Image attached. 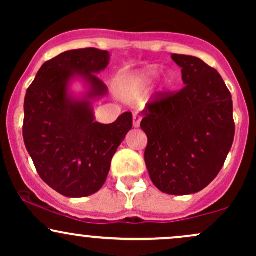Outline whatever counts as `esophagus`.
<instances>
[{
	"label": "esophagus",
	"mask_w": 256,
	"mask_h": 256,
	"mask_svg": "<svg viewBox=\"0 0 256 256\" xmlns=\"http://www.w3.org/2000/svg\"><path fill=\"white\" fill-rule=\"evenodd\" d=\"M140 124V116H138V114H134V128H138Z\"/></svg>",
	"instance_id": "34e87169"
}]
</instances>
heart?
Returning <instances> with one entry per match:
<instances>
[{"mask_svg":"<svg viewBox=\"0 0 256 256\" xmlns=\"http://www.w3.org/2000/svg\"><path fill=\"white\" fill-rule=\"evenodd\" d=\"M156 76V71L155 70H146L140 73H137L136 76H132L126 80V86L128 89H138L140 86L149 84ZM173 79H170V83H172Z\"/></svg>","mask_w":256,"mask_h":256,"instance_id":"heart-1","label":"heart"}]
</instances>
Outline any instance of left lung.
I'll return each mask as SVG.
<instances>
[{
	"label": "left lung",
	"mask_w": 256,
	"mask_h": 256,
	"mask_svg": "<svg viewBox=\"0 0 256 256\" xmlns=\"http://www.w3.org/2000/svg\"><path fill=\"white\" fill-rule=\"evenodd\" d=\"M185 86L156 92L143 110L144 160L155 186L170 195L204 189L224 166L234 137L231 94L198 58L172 54Z\"/></svg>",
	"instance_id": "8db88e82"
}]
</instances>
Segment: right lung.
Here are the masks:
<instances>
[{
  "label": "right lung",
  "instance_id": "add662e5",
  "mask_svg": "<svg viewBox=\"0 0 256 256\" xmlns=\"http://www.w3.org/2000/svg\"><path fill=\"white\" fill-rule=\"evenodd\" d=\"M110 52L95 48L64 52L42 64L24 102L22 136L40 177L67 198H85L104 184L110 161L132 128V114L112 124L94 122L89 101L67 94L74 76L90 84L88 98L107 92L95 73L108 66Z\"/></svg>",
  "mask_w": 256,
  "mask_h": 256
}]
</instances>
